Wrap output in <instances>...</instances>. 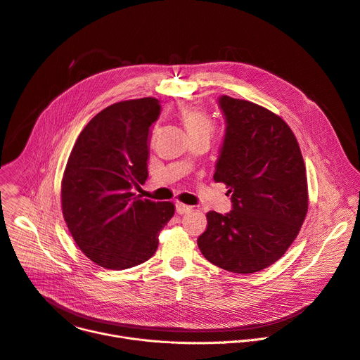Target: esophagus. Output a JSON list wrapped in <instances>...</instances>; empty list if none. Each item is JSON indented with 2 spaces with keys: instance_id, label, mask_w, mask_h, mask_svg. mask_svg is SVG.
Instances as JSON below:
<instances>
[{
  "instance_id": "obj_1",
  "label": "esophagus",
  "mask_w": 360,
  "mask_h": 360,
  "mask_svg": "<svg viewBox=\"0 0 360 360\" xmlns=\"http://www.w3.org/2000/svg\"><path fill=\"white\" fill-rule=\"evenodd\" d=\"M191 208H193V207H189V205L182 204V202H178V204H176V212H178V214H185V212L191 211Z\"/></svg>"
}]
</instances>
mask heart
Instances as JSON below:
<instances>
[{
  "label": "heart",
  "instance_id": "1",
  "mask_svg": "<svg viewBox=\"0 0 360 360\" xmlns=\"http://www.w3.org/2000/svg\"><path fill=\"white\" fill-rule=\"evenodd\" d=\"M181 122L184 123L188 134L193 140L210 139L214 133V120L211 114L198 105H186L178 111Z\"/></svg>",
  "mask_w": 360,
  "mask_h": 360
}]
</instances>
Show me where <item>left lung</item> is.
Returning <instances> with one entry per match:
<instances>
[{
	"label": "left lung",
	"instance_id": "obj_1",
	"mask_svg": "<svg viewBox=\"0 0 360 360\" xmlns=\"http://www.w3.org/2000/svg\"><path fill=\"white\" fill-rule=\"evenodd\" d=\"M224 145L214 181L231 194L233 210L207 212L198 248L212 265L255 274L294 243L308 211L305 163L295 134L271 110L223 95Z\"/></svg>",
	"mask_w": 360,
	"mask_h": 360
}]
</instances>
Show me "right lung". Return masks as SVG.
Returning a JSON list of instances; mask_svg holds the SVG:
<instances>
[{
  "label": "right lung",
  "instance_id": "right-lung-1",
  "mask_svg": "<svg viewBox=\"0 0 360 360\" xmlns=\"http://www.w3.org/2000/svg\"><path fill=\"white\" fill-rule=\"evenodd\" d=\"M159 114L153 97L115 103L91 118L69 155L60 185L63 219L81 252L105 269L150 259L175 214L171 201L131 193L149 176L150 127Z\"/></svg>",
  "mask_w": 360,
  "mask_h": 360
}]
</instances>
